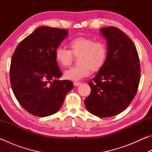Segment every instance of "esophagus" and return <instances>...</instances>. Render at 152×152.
<instances>
[{
	"instance_id": "1",
	"label": "esophagus",
	"mask_w": 152,
	"mask_h": 152,
	"mask_svg": "<svg viewBox=\"0 0 152 152\" xmlns=\"http://www.w3.org/2000/svg\"><path fill=\"white\" fill-rule=\"evenodd\" d=\"M81 82H74V85L75 86H78L80 85H81Z\"/></svg>"
}]
</instances>
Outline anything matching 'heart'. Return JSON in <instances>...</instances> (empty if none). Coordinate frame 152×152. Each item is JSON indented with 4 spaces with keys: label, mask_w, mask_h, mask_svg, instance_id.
Returning a JSON list of instances; mask_svg holds the SVG:
<instances>
[{
    "label": "heart",
    "mask_w": 152,
    "mask_h": 152,
    "mask_svg": "<svg viewBox=\"0 0 152 152\" xmlns=\"http://www.w3.org/2000/svg\"><path fill=\"white\" fill-rule=\"evenodd\" d=\"M70 50L58 47L55 51L56 61L63 67L71 65L74 56H78L79 65L72 67L64 72V76L70 80H80L88 76L92 71H98L106 61L108 48L102 40H95L93 37L78 36L68 42Z\"/></svg>",
    "instance_id": "obj_1"
}]
</instances>
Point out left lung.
I'll list each match as a JSON object with an SVG mask.
<instances>
[{
  "mask_svg": "<svg viewBox=\"0 0 152 152\" xmlns=\"http://www.w3.org/2000/svg\"><path fill=\"white\" fill-rule=\"evenodd\" d=\"M107 42L106 61L88 82L91 92L84 101L87 110L109 117L127 109L137 93L141 68L138 53L129 37L115 27L102 28Z\"/></svg>",
  "mask_w": 152,
  "mask_h": 152,
  "instance_id": "1",
  "label": "left lung"
}]
</instances>
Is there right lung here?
I'll use <instances>...</instances> for the list:
<instances>
[{"mask_svg": "<svg viewBox=\"0 0 152 152\" xmlns=\"http://www.w3.org/2000/svg\"><path fill=\"white\" fill-rule=\"evenodd\" d=\"M67 34L64 29L40 27L19 43L12 56V90L21 107L35 116L58 112L74 87L70 80H57L62 73L55 51Z\"/></svg>", "mask_w": 152, "mask_h": 152, "instance_id": "obj_1", "label": "right lung"}]
</instances>
